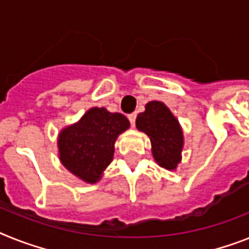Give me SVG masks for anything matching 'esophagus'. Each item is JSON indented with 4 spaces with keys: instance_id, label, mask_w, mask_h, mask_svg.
<instances>
[{
    "instance_id": "esophagus-1",
    "label": "esophagus",
    "mask_w": 249,
    "mask_h": 249,
    "mask_svg": "<svg viewBox=\"0 0 249 249\" xmlns=\"http://www.w3.org/2000/svg\"><path fill=\"white\" fill-rule=\"evenodd\" d=\"M128 119H129V121H130V124L133 125V126H134L135 119H137V114H130V115H128Z\"/></svg>"
}]
</instances>
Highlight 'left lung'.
<instances>
[{"label": "left lung", "mask_w": 249, "mask_h": 249, "mask_svg": "<svg viewBox=\"0 0 249 249\" xmlns=\"http://www.w3.org/2000/svg\"><path fill=\"white\" fill-rule=\"evenodd\" d=\"M135 126L147 134L157 164L167 171H176L182 160L185 139L178 120L160 101H149L145 110L138 114Z\"/></svg>", "instance_id": "left-lung-1"}]
</instances>
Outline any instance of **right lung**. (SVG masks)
I'll return each instance as SVG.
<instances>
[{
	"label": "right lung",
	"mask_w": 249,
	"mask_h": 249,
	"mask_svg": "<svg viewBox=\"0 0 249 249\" xmlns=\"http://www.w3.org/2000/svg\"><path fill=\"white\" fill-rule=\"evenodd\" d=\"M130 123L120 112L91 107L77 123L59 131L60 163L86 183H96L114 158L115 142Z\"/></svg>",
	"instance_id": "right-lung-1"
}]
</instances>
